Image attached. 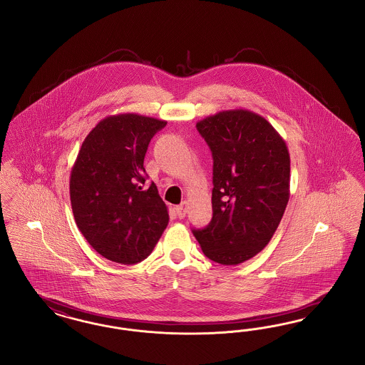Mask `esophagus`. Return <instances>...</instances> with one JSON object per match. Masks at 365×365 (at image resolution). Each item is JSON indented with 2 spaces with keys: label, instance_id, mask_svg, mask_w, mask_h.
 <instances>
[{
  "label": "esophagus",
  "instance_id": "esophagus-1",
  "mask_svg": "<svg viewBox=\"0 0 365 365\" xmlns=\"http://www.w3.org/2000/svg\"><path fill=\"white\" fill-rule=\"evenodd\" d=\"M176 214L180 219H182V217H185V214H187V202H182L180 205H176Z\"/></svg>",
  "mask_w": 365,
  "mask_h": 365
}]
</instances>
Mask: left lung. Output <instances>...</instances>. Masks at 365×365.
Instances as JSON below:
<instances>
[{
    "label": "left lung",
    "mask_w": 365,
    "mask_h": 365,
    "mask_svg": "<svg viewBox=\"0 0 365 365\" xmlns=\"http://www.w3.org/2000/svg\"><path fill=\"white\" fill-rule=\"evenodd\" d=\"M214 160L212 219L192 230L202 253L238 265L269 243L289 199V153L267 119L222 110L196 124Z\"/></svg>",
    "instance_id": "1"
}]
</instances>
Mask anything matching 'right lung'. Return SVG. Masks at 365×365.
Returning <instances> with one entry per match:
<instances>
[{
	"label": "right lung",
	"mask_w": 365,
	"mask_h": 365,
	"mask_svg": "<svg viewBox=\"0 0 365 365\" xmlns=\"http://www.w3.org/2000/svg\"><path fill=\"white\" fill-rule=\"evenodd\" d=\"M165 120L136 113L97 123L82 142L70 175L76 223L98 255L131 265L148 258L169 223L154 182L146 184L145 155Z\"/></svg>",
	"instance_id": "right-lung-1"
}]
</instances>
